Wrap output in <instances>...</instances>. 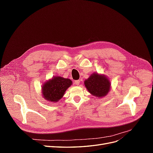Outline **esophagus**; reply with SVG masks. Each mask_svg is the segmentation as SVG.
I'll return each mask as SVG.
<instances>
[{"label":"esophagus","mask_w":153,"mask_h":153,"mask_svg":"<svg viewBox=\"0 0 153 153\" xmlns=\"http://www.w3.org/2000/svg\"><path fill=\"white\" fill-rule=\"evenodd\" d=\"M80 81L79 80H76V81H75V84H76V85H78L80 84Z\"/></svg>","instance_id":"1"}]
</instances>
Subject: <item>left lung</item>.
I'll return each mask as SVG.
<instances>
[{
    "mask_svg": "<svg viewBox=\"0 0 153 153\" xmlns=\"http://www.w3.org/2000/svg\"><path fill=\"white\" fill-rule=\"evenodd\" d=\"M86 89L91 94L98 98H102L108 93L110 90V82L105 75L94 73L84 81Z\"/></svg>",
    "mask_w": 153,
    "mask_h": 153,
    "instance_id": "obj_1",
    "label": "left lung"
}]
</instances>
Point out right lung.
<instances>
[{"label":"right lung","instance_id":"1","mask_svg":"<svg viewBox=\"0 0 153 153\" xmlns=\"http://www.w3.org/2000/svg\"><path fill=\"white\" fill-rule=\"evenodd\" d=\"M72 85L69 78L54 76L42 85V94L45 100L52 103L57 102L61 100L66 91Z\"/></svg>","mask_w":153,"mask_h":153}]
</instances>
